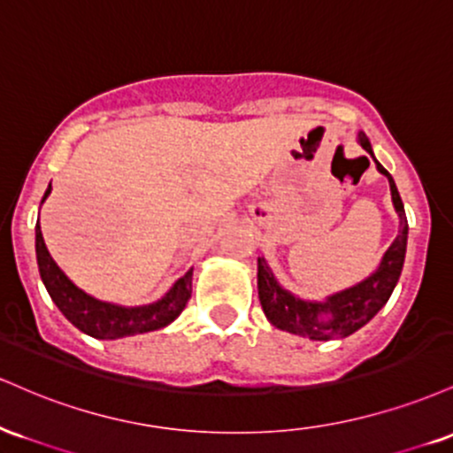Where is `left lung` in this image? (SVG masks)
Segmentation results:
<instances>
[{"label":"left lung","instance_id":"1","mask_svg":"<svg viewBox=\"0 0 453 453\" xmlns=\"http://www.w3.org/2000/svg\"><path fill=\"white\" fill-rule=\"evenodd\" d=\"M358 143L371 154V158L377 165V172L388 178L392 205H395L398 220H401L398 235L369 278L349 286V288L328 295L324 301H310L292 295L275 278L267 258L258 257V299L267 320L280 331L313 339V342H333V339L349 337L358 328H363L366 322L373 320L377 311L390 299L392 290L401 278L409 235L405 207H403L395 180L386 172L384 165L375 158L369 137L363 131L358 133Z\"/></svg>","mask_w":453,"mask_h":453}]
</instances>
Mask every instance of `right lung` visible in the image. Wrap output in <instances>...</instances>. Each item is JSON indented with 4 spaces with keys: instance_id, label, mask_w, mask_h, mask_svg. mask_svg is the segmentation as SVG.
Returning a JSON list of instances; mask_svg holds the SVG:
<instances>
[{
    "instance_id": "1",
    "label": "right lung",
    "mask_w": 453,
    "mask_h": 453,
    "mask_svg": "<svg viewBox=\"0 0 453 453\" xmlns=\"http://www.w3.org/2000/svg\"><path fill=\"white\" fill-rule=\"evenodd\" d=\"M50 190L52 186L48 184L46 193L42 196V203L48 199ZM35 257L40 278L44 281L48 295L55 301L58 311L73 326L95 339H110L111 342V339L133 337V334L165 328L182 313L186 303L190 299V292H193V269H188L172 288L165 292L161 299L148 303V305L127 307L119 305V303L95 299L82 288H78L67 278L65 271L52 260L44 237H42L40 220L35 225Z\"/></svg>"
}]
</instances>
